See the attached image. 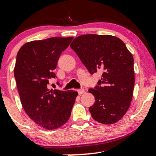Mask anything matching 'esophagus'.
<instances>
[{
    "label": "esophagus",
    "instance_id": "obj_1",
    "mask_svg": "<svg viewBox=\"0 0 156 156\" xmlns=\"http://www.w3.org/2000/svg\"><path fill=\"white\" fill-rule=\"evenodd\" d=\"M84 92H85V90H84V89H78V94H79V95H80V94H83Z\"/></svg>",
    "mask_w": 156,
    "mask_h": 156
}]
</instances>
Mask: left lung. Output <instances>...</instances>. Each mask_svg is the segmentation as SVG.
I'll list each match as a JSON object with an SVG mask.
<instances>
[{"label": "left lung", "mask_w": 156, "mask_h": 156, "mask_svg": "<svg viewBox=\"0 0 156 156\" xmlns=\"http://www.w3.org/2000/svg\"><path fill=\"white\" fill-rule=\"evenodd\" d=\"M91 74L103 71L101 80L89 89L95 98L89 112L94 120L112 125L120 120L132 101L133 57L120 39L112 35L84 34L70 44Z\"/></svg>", "instance_id": "obj_1"}]
</instances>
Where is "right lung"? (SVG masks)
Masks as SVG:
<instances>
[{
	"mask_svg": "<svg viewBox=\"0 0 156 156\" xmlns=\"http://www.w3.org/2000/svg\"><path fill=\"white\" fill-rule=\"evenodd\" d=\"M73 37H51L24 44L16 58L14 75L23 108L33 121L47 130L67 122L78 92L49 89L60 55Z\"/></svg>",
	"mask_w": 156,
	"mask_h": 156,
	"instance_id": "1",
	"label": "right lung"
}]
</instances>
